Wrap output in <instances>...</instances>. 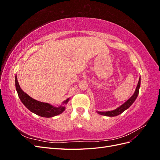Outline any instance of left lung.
I'll use <instances>...</instances> for the list:
<instances>
[{"instance_id": "8db88e82", "label": "left lung", "mask_w": 160, "mask_h": 160, "mask_svg": "<svg viewBox=\"0 0 160 160\" xmlns=\"http://www.w3.org/2000/svg\"><path fill=\"white\" fill-rule=\"evenodd\" d=\"M140 84H141V77H139L138 85L136 87V89H135V91L134 92L133 95L131 97V98L127 101H125L123 104L119 106V107L117 109H115L112 111H97V112L101 115L108 116V117H115V116H117L121 113H122L124 111L128 109L130 107V106L133 103L135 99H136L137 97L139 94Z\"/></svg>"}]
</instances>
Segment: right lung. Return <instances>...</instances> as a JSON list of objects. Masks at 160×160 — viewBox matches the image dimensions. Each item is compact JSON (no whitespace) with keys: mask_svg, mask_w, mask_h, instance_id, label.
Listing matches in <instances>:
<instances>
[{"mask_svg":"<svg viewBox=\"0 0 160 160\" xmlns=\"http://www.w3.org/2000/svg\"><path fill=\"white\" fill-rule=\"evenodd\" d=\"M15 87L18 98L24 105L31 112L42 118H52L62 113L65 109V105L69 101V98H68L62 102L61 105L57 108L48 103H43L34 99L21 89L18 84L17 75H15Z\"/></svg>","mask_w":160,"mask_h":160,"instance_id":"add662e5","label":"right lung"}]
</instances>
